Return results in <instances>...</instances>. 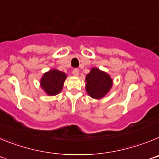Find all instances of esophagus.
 Masks as SVG:
<instances>
[{"label": "esophagus", "mask_w": 159, "mask_h": 159, "mask_svg": "<svg viewBox=\"0 0 159 159\" xmlns=\"http://www.w3.org/2000/svg\"><path fill=\"white\" fill-rule=\"evenodd\" d=\"M72 74H73V75H75V76H78V75H79V69H74V70H73Z\"/></svg>", "instance_id": "34e87169"}]
</instances>
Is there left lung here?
<instances>
[{
  "label": "left lung",
  "instance_id": "1",
  "mask_svg": "<svg viewBox=\"0 0 159 159\" xmlns=\"http://www.w3.org/2000/svg\"><path fill=\"white\" fill-rule=\"evenodd\" d=\"M85 82L88 94L96 99L103 98L110 91L113 84L110 75L97 67H92L87 75Z\"/></svg>",
  "mask_w": 159,
  "mask_h": 159
}]
</instances>
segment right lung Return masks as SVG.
<instances>
[{"label":"right lung","instance_id":"1","mask_svg":"<svg viewBox=\"0 0 159 159\" xmlns=\"http://www.w3.org/2000/svg\"><path fill=\"white\" fill-rule=\"evenodd\" d=\"M67 75L64 72L52 69L45 72L40 80V86L48 95H56L62 91Z\"/></svg>","mask_w":159,"mask_h":159}]
</instances>
